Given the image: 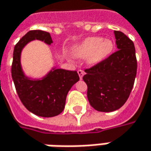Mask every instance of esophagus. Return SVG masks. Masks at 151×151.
<instances>
[{"mask_svg": "<svg viewBox=\"0 0 151 151\" xmlns=\"http://www.w3.org/2000/svg\"><path fill=\"white\" fill-rule=\"evenodd\" d=\"M78 76H79L80 79H83V77L84 75V72L83 71V70L79 69V70H78Z\"/></svg>", "mask_w": 151, "mask_h": 151, "instance_id": "obj_1", "label": "esophagus"}]
</instances>
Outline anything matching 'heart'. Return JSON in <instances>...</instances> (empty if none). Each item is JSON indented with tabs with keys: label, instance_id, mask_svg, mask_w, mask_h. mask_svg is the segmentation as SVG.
<instances>
[{
	"label": "heart",
	"instance_id": "b5f03b06",
	"mask_svg": "<svg viewBox=\"0 0 151 151\" xmlns=\"http://www.w3.org/2000/svg\"><path fill=\"white\" fill-rule=\"evenodd\" d=\"M114 50V43L102 37H89L75 46L73 54L78 58H88V63L96 66L108 58Z\"/></svg>",
	"mask_w": 151,
	"mask_h": 151
}]
</instances>
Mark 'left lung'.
Wrapping results in <instances>:
<instances>
[{"mask_svg": "<svg viewBox=\"0 0 151 151\" xmlns=\"http://www.w3.org/2000/svg\"><path fill=\"white\" fill-rule=\"evenodd\" d=\"M118 50L103 62L85 69L88 99L95 110L111 112L121 108L132 92L137 70L134 43L121 31H114Z\"/></svg>", "mask_w": 151, "mask_h": 151, "instance_id": "obj_1", "label": "left lung"}]
</instances>
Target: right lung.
<instances>
[{"label":"right lung","mask_w":151,"mask_h":151,"mask_svg":"<svg viewBox=\"0 0 151 151\" xmlns=\"http://www.w3.org/2000/svg\"><path fill=\"white\" fill-rule=\"evenodd\" d=\"M38 40L51 45L50 33L30 30L16 44L13 53L11 76L19 99L26 109L42 117H52L62 112L68 91L79 80L76 71L53 68L41 78H30L21 67V51L29 42Z\"/></svg>","instance_id":"add662e5"}]
</instances>
